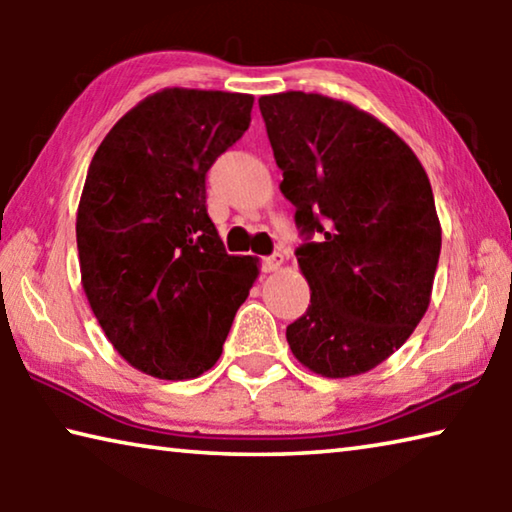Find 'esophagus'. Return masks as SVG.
<instances>
[{
  "mask_svg": "<svg viewBox=\"0 0 512 512\" xmlns=\"http://www.w3.org/2000/svg\"><path fill=\"white\" fill-rule=\"evenodd\" d=\"M282 264H284V255L273 253V255H268V257L262 259V271H264V273H273V271H277V268H280Z\"/></svg>",
  "mask_w": 512,
  "mask_h": 512,
  "instance_id": "obj_1",
  "label": "esophagus"
}]
</instances>
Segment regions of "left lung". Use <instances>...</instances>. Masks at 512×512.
<instances>
[{
  "label": "left lung",
  "instance_id": "1",
  "mask_svg": "<svg viewBox=\"0 0 512 512\" xmlns=\"http://www.w3.org/2000/svg\"><path fill=\"white\" fill-rule=\"evenodd\" d=\"M311 300L287 327L323 377L368 372L402 348L429 307L440 221L415 153L368 112L323 94L259 99ZM317 241H313V237Z\"/></svg>",
  "mask_w": 512,
  "mask_h": 512
}]
</instances>
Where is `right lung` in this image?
Segmentation results:
<instances>
[{"label":"right lung","mask_w":512,"mask_h":512,"mask_svg":"<svg viewBox=\"0 0 512 512\" xmlns=\"http://www.w3.org/2000/svg\"><path fill=\"white\" fill-rule=\"evenodd\" d=\"M250 94L167 88L121 117L85 178L81 282L121 357L158 379H194L221 357L257 259L228 255L205 176L250 126Z\"/></svg>","instance_id":"obj_1"}]
</instances>
